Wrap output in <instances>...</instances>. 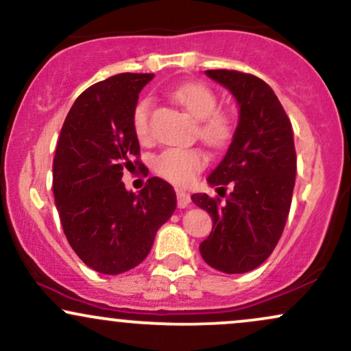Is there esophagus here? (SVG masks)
<instances>
[{
	"label": "esophagus",
	"mask_w": 351,
	"mask_h": 351,
	"mask_svg": "<svg viewBox=\"0 0 351 351\" xmlns=\"http://www.w3.org/2000/svg\"><path fill=\"white\" fill-rule=\"evenodd\" d=\"M176 201H178V208H186L191 203V198L183 189H176Z\"/></svg>",
	"instance_id": "1"
}]
</instances>
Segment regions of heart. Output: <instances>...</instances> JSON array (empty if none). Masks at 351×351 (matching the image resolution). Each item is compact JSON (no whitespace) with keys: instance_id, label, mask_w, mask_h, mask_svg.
<instances>
[{"instance_id":"heart-1","label":"heart","mask_w":351,"mask_h":351,"mask_svg":"<svg viewBox=\"0 0 351 351\" xmlns=\"http://www.w3.org/2000/svg\"><path fill=\"white\" fill-rule=\"evenodd\" d=\"M171 99L198 120L196 135L208 147L221 150L234 138V123L219 110V100L211 88L203 84L188 82L171 92ZM132 127L140 142L150 138V100L143 99L132 112ZM206 158L198 148H167L153 162L162 178L178 186H186L203 170Z\"/></svg>"}]
</instances>
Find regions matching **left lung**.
<instances>
[{"mask_svg":"<svg viewBox=\"0 0 351 351\" xmlns=\"http://www.w3.org/2000/svg\"><path fill=\"white\" fill-rule=\"evenodd\" d=\"M232 92L239 123L231 147L208 183L221 196L193 195L213 217V231L199 244L206 264L224 274H244L271 256L291 211L297 155L291 119L263 79L239 71H206ZM224 198V196H223Z\"/></svg>","mask_w":351,"mask_h":351,"instance_id":"obj_1","label":"left lung"}]
</instances>
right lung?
<instances>
[{"mask_svg":"<svg viewBox=\"0 0 351 351\" xmlns=\"http://www.w3.org/2000/svg\"><path fill=\"white\" fill-rule=\"evenodd\" d=\"M155 74L112 75L79 95L64 120L54 163L52 193L71 247L100 274H122L150 252L162 224L176 209L171 184L147 180L138 195L122 183L140 143L132 112Z\"/></svg>","mask_w":351,"mask_h":351,"instance_id":"obj_1","label":"right lung"}]
</instances>
